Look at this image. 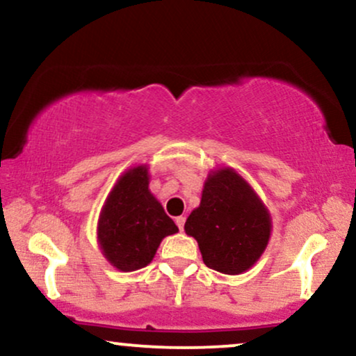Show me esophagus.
<instances>
[{"mask_svg": "<svg viewBox=\"0 0 356 356\" xmlns=\"http://www.w3.org/2000/svg\"><path fill=\"white\" fill-rule=\"evenodd\" d=\"M175 223H177L179 230L184 232V225H186V217H177V218H175Z\"/></svg>", "mask_w": 356, "mask_h": 356, "instance_id": "esophagus-1", "label": "esophagus"}]
</instances>
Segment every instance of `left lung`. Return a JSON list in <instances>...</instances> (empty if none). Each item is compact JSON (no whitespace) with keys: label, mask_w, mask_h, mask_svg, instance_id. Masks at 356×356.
I'll return each mask as SVG.
<instances>
[{"label":"left lung","mask_w":356,"mask_h":356,"mask_svg":"<svg viewBox=\"0 0 356 356\" xmlns=\"http://www.w3.org/2000/svg\"><path fill=\"white\" fill-rule=\"evenodd\" d=\"M184 228L199 243L207 266L223 274H240L263 254L271 220L235 170L220 169L209 175L200 207L188 215Z\"/></svg>","instance_id":"1"}]
</instances>
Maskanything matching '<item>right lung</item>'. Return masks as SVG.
Here are the masks:
<instances>
[{
  "label": "right lung",
  "instance_id": "obj_1",
  "mask_svg": "<svg viewBox=\"0 0 356 356\" xmlns=\"http://www.w3.org/2000/svg\"><path fill=\"white\" fill-rule=\"evenodd\" d=\"M147 186V168L128 170L102 210L98 241L106 259L121 271L147 266L163 238L179 230Z\"/></svg>",
  "mask_w": 356,
  "mask_h": 356
}]
</instances>
